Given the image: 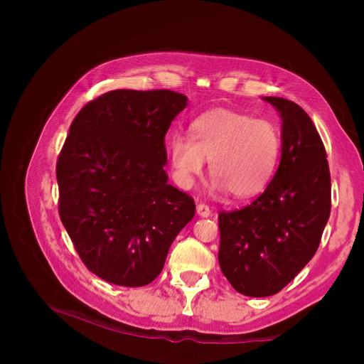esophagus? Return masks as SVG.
Instances as JSON below:
<instances>
[{
  "mask_svg": "<svg viewBox=\"0 0 364 364\" xmlns=\"http://www.w3.org/2000/svg\"><path fill=\"white\" fill-rule=\"evenodd\" d=\"M196 213H198L200 217H209V215H211V209H209V206L205 205V203H199V205L196 206Z\"/></svg>",
  "mask_w": 364,
  "mask_h": 364,
  "instance_id": "obj_1",
  "label": "esophagus"
}]
</instances>
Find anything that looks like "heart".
<instances>
[{
  "mask_svg": "<svg viewBox=\"0 0 364 364\" xmlns=\"http://www.w3.org/2000/svg\"><path fill=\"white\" fill-rule=\"evenodd\" d=\"M282 149L276 124L252 114L230 110H208L188 127V140L172 134L166 140L169 161L183 186H192L205 159L218 187L236 198H250L272 180Z\"/></svg>",
  "mask_w": 364,
  "mask_h": 364,
  "instance_id": "1",
  "label": "heart"
}]
</instances>
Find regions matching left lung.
Wrapping results in <instances>:
<instances>
[{
    "label": "left lung",
    "mask_w": 364,
    "mask_h": 364,
    "mask_svg": "<svg viewBox=\"0 0 364 364\" xmlns=\"http://www.w3.org/2000/svg\"><path fill=\"white\" fill-rule=\"evenodd\" d=\"M282 117V159L251 205L218 214L223 274L246 296L280 292L314 257L331 215V172L318 132L301 106L265 97Z\"/></svg>",
    "instance_id": "obj_1"
}]
</instances>
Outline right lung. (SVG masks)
<instances>
[{
  "label": "right lung",
  "mask_w": 364,
  "mask_h": 364,
  "mask_svg": "<svg viewBox=\"0 0 364 364\" xmlns=\"http://www.w3.org/2000/svg\"><path fill=\"white\" fill-rule=\"evenodd\" d=\"M187 106L171 90H114L70 124L55 165L59 215L87 269L119 286L155 280L195 200L166 183L165 134Z\"/></svg>",
  "instance_id": "obj_1"
}]
</instances>
